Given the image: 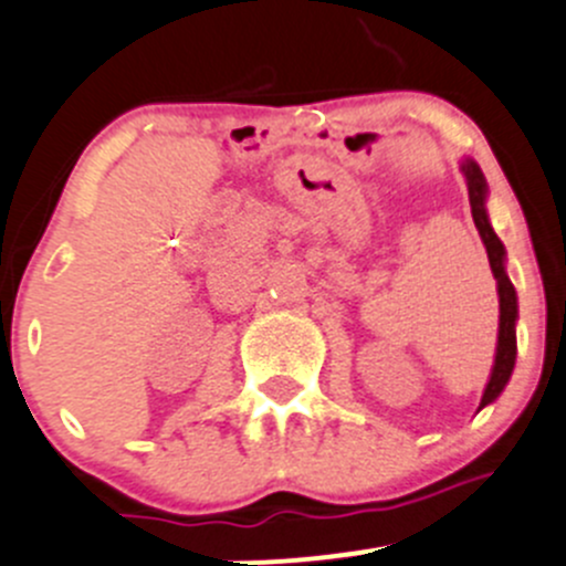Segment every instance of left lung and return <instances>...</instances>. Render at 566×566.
I'll use <instances>...</instances> for the list:
<instances>
[{
    "label": "left lung",
    "instance_id": "left-lung-1",
    "mask_svg": "<svg viewBox=\"0 0 566 566\" xmlns=\"http://www.w3.org/2000/svg\"><path fill=\"white\" fill-rule=\"evenodd\" d=\"M462 176L468 184V198H471V211L475 231H479L481 242H484L486 259H490L492 277H495L497 289V307H501V316H497V344H495V363H492L490 379H486V388L481 394L479 410H484L486 405L497 399L503 394V388L509 385L514 371V360H517V291H514L512 281L506 275V248L497 239V233L492 231L490 214H486V178L481 172V167L473 159H465L460 165Z\"/></svg>",
    "mask_w": 566,
    "mask_h": 566
}]
</instances>
